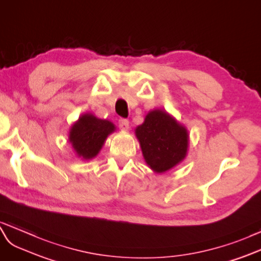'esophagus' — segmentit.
I'll return each mask as SVG.
<instances>
[{"label":"esophagus","mask_w":261,"mask_h":261,"mask_svg":"<svg viewBox=\"0 0 261 261\" xmlns=\"http://www.w3.org/2000/svg\"><path fill=\"white\" fill-rule=\"evenodd\" d=\"M119 128L122 130H128L129 129V120L120 119L119 120Z\"/></svg>","instance_id":"esophagus-1"}]
</instances>
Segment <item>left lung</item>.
Here are the masks:
<instances>
[{"label": "left lung", "mask_w": 261, "mask_h": 261, "mask_svg": "<svg viewBox=\"0 0 261 261\" xmlns=\"http://www.w3.org/2000/svg\"><path fill=\"white\" fill-rule=\"evenodd\" d=\"M145 162L163 173L185 158L189 146L188 131L162 110H153L136 129Z\"/></svg>", "instance_id": "1"}]
</instances>
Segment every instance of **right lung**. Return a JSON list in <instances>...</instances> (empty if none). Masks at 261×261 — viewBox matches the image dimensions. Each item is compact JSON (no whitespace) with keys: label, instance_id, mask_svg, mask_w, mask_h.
I'll list each match as a JSON object with an SVG mask.
<instances>
[{"label":"right lung","instance_id":"add662e5","mask_svg":"<svg viewBox=\"0 0 261 261\" xmlns=\"http://www.w3.org/2000/svg\"><path fill=\"white\" fill-rule=\"evenodd\" d=\"M115 125L108 120L98 119L92 115H84L71 126L69 141L77 154L83 159L96 156Z\"/></svg>","mask_w":261,"mask_h":261}]
</instances>
